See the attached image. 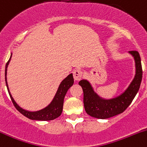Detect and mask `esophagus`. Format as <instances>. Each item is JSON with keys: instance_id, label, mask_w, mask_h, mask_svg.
I'll return each mask as SVG.
<instances>
[{"instance_id": "1", "label": "esophagus", "mask_w": 147, "mask_h": 147, "mask_svg": "<svg viewBox=\"0 0 147 147\" xmlns=\"http://www.w3.org/2000/svg\"><path fill=\"white\" fill-rule=\"evenodd\" d=\"M73 76L74 79L75 80H80L82 79V76H83V73H82V70H80V69H76V70H75L73 72Z\"/></svg>"}]
</instances>
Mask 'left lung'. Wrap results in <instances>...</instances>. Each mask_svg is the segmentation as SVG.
<instances>
[{
  "label": "left lung",
  "mask_w": 147,
  "mask_h": 147,
  "mask_svg": "<svg viewBox=\"0 0 147 147\" xmlns=\"http://www.w3.org/2000/svg\"><path fill=\"white\" fill-rule=\"evenodd\" d=\"M129 53L134 59L136 74L129 87L121 95L111 99H105L94 91L91 84L87 80H82L79 82V85L83 90V102L85 111L92 117L105 119L123 113L137 94L143 72L141 57L136 51H130Z\"/></svg>",
  "instance_id": "left-lung-1"
}]
</instances>
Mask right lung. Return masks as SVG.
Wrapping results in <instances>:
<instances>
[{"mask_svg": "<svg viewBox=\"0 0 147 147\" xmlns=\"http://www.w3.org/2000/svg\"><path fill=\"white\" fill-rule=\"evenodd\" d=\"M11 57H12V53H11V57H10L9 60L8 61V62L6 63V65H5V79L7 89H8V93H9L11 100H12L13 103L16 108L18 110L21 114H23L24 116L28 118V119H31V120L51 121L54 120V119L59 117L61 115V113H62V109H63L64 98H65V95H66L67 92V90H69V88H70L71 86H72V85H73L74 83V78L73 76H72V74H69L66 78H65V79L61 82L60 85H59V88H58L57 91L53 100L51 101V102L47 105V106L42 108V109L39 110V111H26V110L23 109L22 108H21V107L16 102V101L14 100L12 95H11V92H10L9 90V88H8L6 77L7 68H8V64H9L10 61H11Z\"/></svg>", "mask_w": 147, "mask_h": 147, "instance_id": "1", "label": "right lung"}]
</instances>
